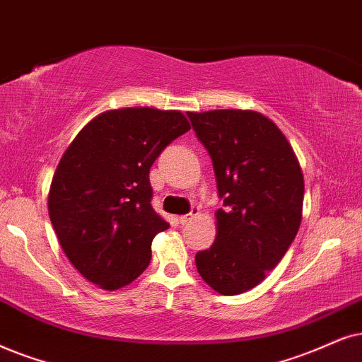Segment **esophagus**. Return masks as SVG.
Masks as SVG:
<instances>
[{
  "label": "esophagus",
  "mask_w": 362,
  "mask_h": 362,
  "mask_svg": "<svg viewBox=\"0 0 362 362\" xmlns=\"http://www.w3.org/2000/svg\"><path fill=\"white\" fill-rule=\"evenodd\" d=\"M197 215H199V210L194 209V210H192L190 214H187V215H180V217H178V222H180V223H187V222L194 221V218L197 217Z\"/></svg>",
  "instance_id": "34e87169"
}]
</instances>
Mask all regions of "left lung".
<instances>
[{
    "label": "left lung",
    "mask_w": 362,
    "mask_h": 362,
    "mask_svg": "<svg viewBox=\"0 0 362 362\" xmlns=\"http://www.w3.org/2000/svg\"><path fill=\"white\" fill-rule=\"evenodd\" d=\"M212 157L218 195L215 242L195 255L222 296L250 291L281 262L303 221L304 175L286 135L255 110L187 113Z\"/></svg>",
    "instance_id": "8db88e82"
}]
</instances>
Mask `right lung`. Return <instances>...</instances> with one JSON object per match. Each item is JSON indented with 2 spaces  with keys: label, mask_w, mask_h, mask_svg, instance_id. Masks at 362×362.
<instances>
[{
  "label": "right lung",
  "mask_w": 362,
  "mask_h": 362,
  "mask_svg": "<svg viewBox=\"0 0 362 362\" xmlns=\"http://www.w3.org/2000/svg\"><path fill=\"white\" fill-rule=\"evenodd\" d=\"M190 130L178 110H108L78 132L59 158L48 214L73 267L105 291L128 286L148 267L152 240L167 230L150 205V167Z\"/></svg>",
  "instance_id": "obj_1"
}]
</instances>
